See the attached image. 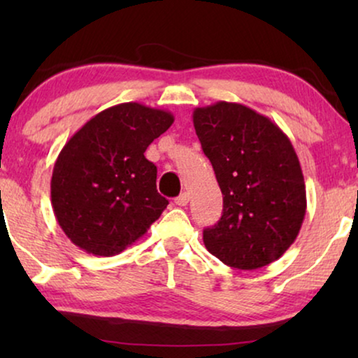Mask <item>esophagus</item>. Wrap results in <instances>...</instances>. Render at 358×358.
Returning <instances> with one entry per match:
<instances>
[{
	"instance_id": "1",
	"label": "esophagus",
	"mask_w": 358,
	"mask_h": 358,
	"mask_svg": "<svg viewBox=\"0 0 358 358\" xmlns=\"http://www.w3.org/2000/svg\"><path fill=\"white\" fill-rule=\"evenodd\" d=\"M174 203L176 205H179V207H185V205L189 203V194H180L179 197H176L174 199Z\"/></svg>"
}]
</instances>
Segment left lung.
Listing matches in <instances>:
<instances>
[{"label": "left lung", "mask_w": 358, "mask_h": 358, "mask_svg": "<svg viewBox=\"0 0 358 358\" xmlns=\"http://www.w3.org/2000/svg\"><path fill=\"white\" fill-rule=\"evenodd\" d=\"M194 127L223 194V215L203 229L208 252L254 271L292 246L306 213L301 166L288 136L268 117L238 102L194 110Z\"/></svg>", "instance_id": "8db88e82"}]
</instances>
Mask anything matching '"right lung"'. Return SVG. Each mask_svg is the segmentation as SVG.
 <instances>
[{
  "label": "right lung",
  "mask_w": 358,
  "mask_h": 358,
  "mask_svg": "<svg viewBox=\"0 0 358 358\" xmlns=\"http://www.w3.org/2000/svg\"><path fill=\"white\" fill-rule=\"evenodd\" d=\"M174 115L140 102L109 107L63 146L50 194L58 224L94 256H115L148 231L168 207L156 190V166L145 158Z\"/></svg>",
  "instance_id": "obj_1"
}]
</instances>
